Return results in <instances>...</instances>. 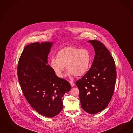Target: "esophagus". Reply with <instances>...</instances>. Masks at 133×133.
Returning <instances> with one entry per match:
<instances>
[{
	"label": "esophagus",
	"mask_w": 133,
	"mask_h": 133,
	"mask_svg": "<svg viewBox=\"0 0 133 133\" xmlns=\"http://www.w3.org/2000/svg\"><path fill=\"white\" fill-rule=\"evenodd\" d=\"M70 85H71L72 87H74V83H73V82L70 81Z\"/></svg>",
	"instance_id": "obj_1"
}]
</instances>
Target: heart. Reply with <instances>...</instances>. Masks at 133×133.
<instances>
[{
  "label": "heart",
  "mask_w": 133,
  "mask_h": 133,
  "mask_svg": "<svg viewBox=\"0 0 133 133\" xmlns=\"http://www.w3.org/2000/svg\"><path fill=\"white\" fill-rule=\"evenodd\" d=\"M91 63L90 51L85 48L68 46L61 49L56 54V58L51 59L50 66L55 75L60 78L64 75L66 66L70 76L80 77L87 73Z\"/></svg>",
  "instance_id": "obj_1"
}]
</instances>
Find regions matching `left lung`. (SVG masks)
I'll use <instances>...</instances> for the list:
<instances>
[{"label": "left lung", "mask_w": 133, "mask_h": 133, "mask_svg": "<svg viewBox=\"0 0 133 133\" xmlns=\"http://www.w3.org/2000/svg\"><path fill=\"white\" fill-rule=\"evenodd\" d=\"M88 42L94 47L95 58L91 68L76 85L80 90L82 108L94 114L103 110L111 101L116 71L114 59L105 45L97 40Z\"/></svg>", "instance_id": "left-lung-1"}]
</instances>
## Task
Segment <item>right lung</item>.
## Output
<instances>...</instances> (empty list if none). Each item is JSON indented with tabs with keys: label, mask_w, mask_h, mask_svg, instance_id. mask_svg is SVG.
Here are the masks:
<instances>
[{
	"label": "right lung",
	"mask_w": 133,
	"mask_h": 133,
	"mask_svg": "<svg viewBox=\"0 0 133 133\" xmlns=\"http://www.w3.org/2000/svg\"><path fill=\"white\" fill-rule=\"evenodd\" d=\"M52 42L32 43L26 46L19 59L17 74L22 90L30 105L40 114L51 118L63 107V96L71 89L48 64Z\"/></svg>",
	"instance_id": "add662e5"
}]
</instances>
